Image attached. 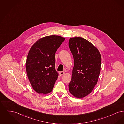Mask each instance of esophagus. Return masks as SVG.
<instances>
[{"instance_id": "esophagus-1", "label": "esophagus", "mask_w": 124, "mask_h": 124, "mask_svg": "<svg viewBox=\"0 0 124 124\" xmlns=\"http://www.w3.org/2000/svg\"><path fill=\"white\" fill-rule=\"evenodd\" d=\"M59 75H60V76H62V75H63V74H64L65 73V72L64 71H60L59 72Z\"/></svg>"}]
</instances>
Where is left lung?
Wrapping results in <instances>:
<instances>
[{
  "label": "left lung",
  "mask_w": 124,
  "mask_h": 124,
  "mask_svg": "<svg viewBox=\"0 0 124 124\" xmlns=\"http://www.w3.org/2000/svg\"><path fill=\"white\" fill-rule=\"evenodd\" d=\"M69 47L74 62L69 90L73 96L81 99L89 94L98 82L101 57L96 47L81 37L70 38Z\"/></svg>",
  "instance_id": "left-lung-1"
}]
</instances>
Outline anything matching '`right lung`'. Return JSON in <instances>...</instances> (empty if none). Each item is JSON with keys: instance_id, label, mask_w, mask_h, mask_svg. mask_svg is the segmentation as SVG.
Returning a JSON list of instances; mask_svg holds the SVG:
<instances>
[{"instance_id": "obj_1", "label": "right lung", "mask_w": 124, "mask_h": 124, "mask_svg": "<svg viewBox=\"0 0 124 124\" xmlns=\"http://www.w3.org/2000/svg\"><path fill=\"white\" fill-rule=\"evenodd\" d=\"M65 38L58 35L39 39L30 49L25 64L32 87L39 94L51 93L59 73L55 70V53Z\"/></svg>"}]
</instances>
